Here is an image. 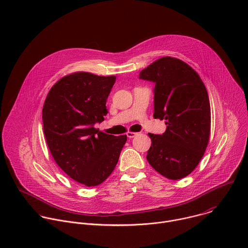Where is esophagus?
<instances>
[{"instance_id":"esophagus-1","label":"esophagus","mask_w":248,"mask_h":248,"mask_svg":"<svg viewBox=\"0 0 248 248\" xmlns=\"http://www.w3.org/2000/svg\"><path fill=\"white\" fill-rule=\"evenodd\" d=\"M126 135H127L128 138H133L134 136L137 135V133H136V132H133V131H127V132H126Z\"/></svg>"}]
</instances>
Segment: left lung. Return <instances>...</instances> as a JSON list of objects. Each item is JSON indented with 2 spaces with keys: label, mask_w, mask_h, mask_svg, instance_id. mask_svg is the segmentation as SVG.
Listing matches in <instances>:
<instances>
[{
  "label": "left lung",
  "mask_w": 248,
  "mask_h": 248,
  "mask_svg": "<svg viewBox=\"0 0 248 248\" xmlns=\"http://www.w3.org/2000/svg\"><path fill=\"white\" fill-rule=\"evenodd\" d=\"M155 83L154 118L165 120L163 134L149 133L147 161L160 174L181 180L199 164L207 148L211 110L206 87L195 70L176 58L163 57L140 72Z\"/></svg>",
  "instance_id": "obj_1"
}]
</instances>
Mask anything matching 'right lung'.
<instances>
[{"label":"right lung","mask_w":248,"mask_h":248,"mask_svg":"<svg viewBox=\"0 0 248 248\" xmlns=\"http://www.w3.org/2000/svg\"><path fill=\"white\" fill-rule=\"evenodd\" d=\"M115 82V76L74 73L58 80L44 102L43 129L50 152L69 178L85 186L108 178L126 142V135L94 127L108 114L106 102Z\"/></svg>","instance_id":"obj_1"}]
</instances>
